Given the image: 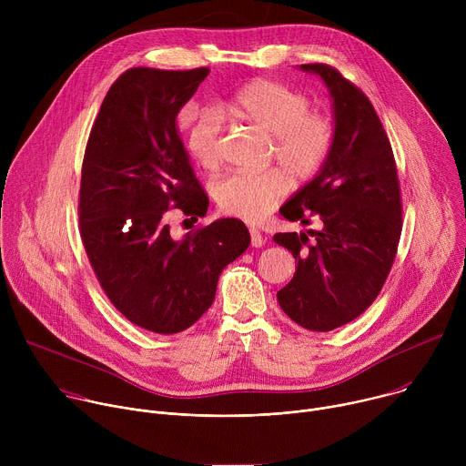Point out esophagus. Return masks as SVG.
Segmentation results:
<instances>
[{"instance_id":"obj_1","label":"esophagus","mask_w":466,"mask_h":466,"mask_svg":"<svg viewBox=\"0 0 466 466\" xmlns=\"http://www.w3.org/2000/svg\"><path fill=\"white\" fill-rule=\"evenodd\" d=\"M263 243H265V238L261 236V232L258 228H250V245L254 248H259Z\"/></svg>"}]
</instances>
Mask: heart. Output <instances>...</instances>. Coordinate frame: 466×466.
Here are the masks:
<instances>
[{
	"mask_svg": "<svg viewBox=\"0 0 466 466\" xmlns=\"http://www.w3.org/2000/svg\"><path fill=\"white\" fill-rule=\"evenodd\" d=\"M228 112L273 138L277 162L297 180L315 177L334 147V123L324 114L309 112V99L280 83L258 79L245 85L228 105ZM189 157L203 167L219 162L223 117L214 108L195 110L182 121ZM288 191L284 173H230L216 182L219 208L245 221L268 216Z\"/></svg>",
	"mask_w": 466,
	"mask_h": 466,
	"instance_id": "1",
	"label": "heart"
}]
</instances>
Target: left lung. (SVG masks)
I'll return each mask as SVG.
<instances>
[{
	"label": "left lung",
	"mask_w": 466,
	"mask_h": 466,
	"mask_svg": "<svg viewBox=\"0 0 466 466\" xmlns=\"http://www.w3.org/2000/svg\"><path fill=\"white\" fill-rule=\"evenodd\" d=\"M326 85L336 140L320 171L280 208L288 221L320 230L275 234L291 250L297 271L277 293L289 319L329 331L360 317L381 291L402 232L396 164L367 96L326 64H302Z\"/></svg>",
	"instance_id": "obj_1"
}]
</instances>
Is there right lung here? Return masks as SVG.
Here are the masks:
<instances>
[{"label":"right lung","instance_id":"right-lung-1","mask_svg":"<svg viewBox=\"0 0 466 466\" xmlns=\"http://www.w3.org/2000/svg\"><path fill=\"white\" fill-rule=\"evenodd\" d=\"M208 68H130L110 86L83 160L79 228L94 273L130 322L178 334L212 306L218 280L250 245L227 218L175 239L167 210L205 218L208 197L193 175L177 114Z\"/></svg>","mask_w":466,"mask_h":466}]
</instances>
